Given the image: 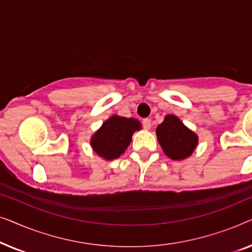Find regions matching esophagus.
Masks as SVG:
<instances>
[{"label":"esophagus","mask_w":252,"mask_h":252,"mask_svg":"<svg viewBox=\"0 0 252 252\" xmlns=\"http://www.w3.org/2000/svg\"><path fill=\"white\" fill-rule=\"evenodd\" d=\"M142 125H143V128L144 129H150L151 128V120L149 118L143 119Z\"/></svg>","instance_id":"1"}]
</instances>
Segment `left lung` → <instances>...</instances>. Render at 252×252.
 Here are the masks:
<instances>
[{
    "label": "left lung",
    "mask_w": 252,
    "mask_h": 252,
    "mask_svg": "<svg viewBox=\"0 0 252 252\" xmlns=\"http://www.w3.org/2000/svg\"><path fill=\"white\" fill-rule=\"evenodd\" d=\"M161 149L173 160H182L194 153L198 136L186 127L177 116L167 115L156 129Z\"/></svg>",
    "instance_id": "left-lung-1"
}]
</instances>
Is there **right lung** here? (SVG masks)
Listing matches in <instances>:
<instances>
[{"label": "right lung", "instance_id": "right-lung-1", "mask_svg": "<svg viewBox=\"0 0 252 252\" xmlns=\"http://www.w3.org/2000/svg\"><path fill=\"white\" fill-rule=\"evenodd\" d=\"M139 129H141V123L137 119L112 116L92 136L91 146L105 160L117 159L125 153L134 132Z\"/></svg>", "mask_w": 252, "mask_h": 252}]
</instances>
